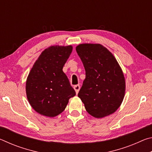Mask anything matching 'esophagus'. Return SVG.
Masks as SVG:
<instances>
[{
  "mask_svg": "<svg viewBox=\"0 0 152 152\" xmlns=\"http://www.w3.org/2000/svg\"><path fill=\"white\" fill-rule=\"evenodd\" d=\"M80 85H78V84H77V85L74 86V89L75 90L76 94L78 93V92H79V91H80Z\"/></svg>",
  "mask_w": 152,
  "mask_h": 152,
  "instance_id": "obj_1",
  "label": "esophagus"
}]
</instances>
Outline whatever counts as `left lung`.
<instances>
[{
  "label": "left lung",
  "mask_w": 152,
  "mask_h": 152,
  "mask_svg": "<svg viewBox=\"0 0 152 152\" xmlns=\"http://www.w3.org/2000/svg\"><path fill=\"white\" fill-rule=\"evenodd\" d=\"M76 50L86 71L78 96L92 117L109 116L119 109L125 96L122 69L113 53L99 43H82Z\"/></svg>",
  "instance_id": "left-lung-1"
}]
</instances>
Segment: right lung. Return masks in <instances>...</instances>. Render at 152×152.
Wrapping results in <instances>:
<instances>
[{
  "label": "right lung",
  "instance_id": "right-lung-1",
  "mask_svg": "<svg viewBox=\"0 0 152 152\" xmlns=\"http://www.w3.org/2000/svg\"><path fill=\"white\" fill-rule=\"evenodd\" d=\"M72 49V45H51L42 51L31 69L25 86L27 98L39 114L57 116L76 95L62 70Z\"/></svg>",
  "mask_w": 152,
  "mask_h": 152
}]
</instances>
